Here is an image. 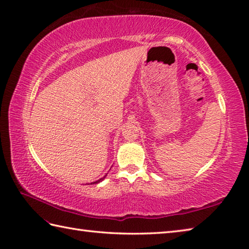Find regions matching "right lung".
Masks as SVG:
<instances>
[{
	"mask_svg": "<svg viewBox=\"0 0 249 249\" xmlns=\"http://www.w3.org/2000/svg\"><path fill=\"white\" fill-rule=\"evenodd\" d=\"M107 176V175H106ZM106 176H103V178H100V179H98V180H96V182H92L91 184H98V183H100L101 182V180H103V179H105L106 178Z\"/></svg>",
	"mask_w": 249,
	"mask_h": 249,
	"instance_id": "right-lung-1",
	"label": "right lung"
}]
</instances>
